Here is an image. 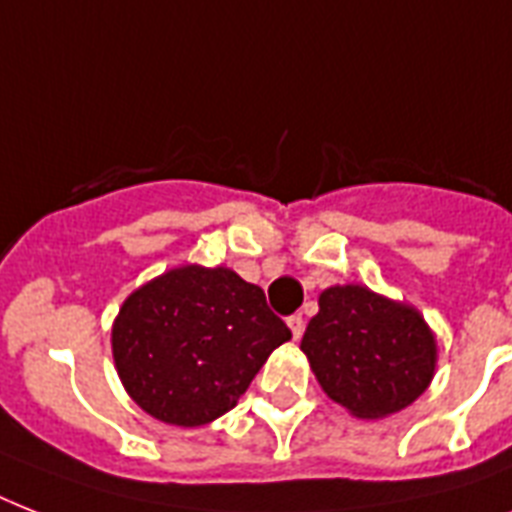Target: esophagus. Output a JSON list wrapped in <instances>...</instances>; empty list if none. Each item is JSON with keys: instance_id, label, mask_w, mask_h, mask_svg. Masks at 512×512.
Listing matches in <instances>:
<instances>
[{"instance_id": "esophagus-1", "label": "esophagus", "mask_w": 512, "mask_h": 512, "mask_svg": "<svg viewBox=\"0 0 512 512\" xmlns=\"http://www.w3.org/2000/svg\"><path fill=\"white\" fill-rule=\"evenodd\" d=\"M287 327H289V332H292V337H295V340H300V337H303V332H305L303 316H300V313H295V316H289Z\"/></svg>"}]
</instances>
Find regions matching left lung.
Wrapping results in <instances>:
<instances>
[{"label":"left lung","instance_id":"1","mask_svg":"<svg viewBox=\"0 0 512 512\" xmlns=\"http://www.w3.org/2000/svg\"><path fill=\"white\" fill-rule=\"evenodd\" d=\"M300 350L324 393L358 420H382L417 401L438 361L422 313L361 284L321 292Z\"/></svg>","mask_w":512,"mask_h":512}]
</instances>
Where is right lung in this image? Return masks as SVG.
<instances>
[{"instance_id":"add662e5","label":"right lung","mask_w":512,"mask_h":512,"mask_svg":"<svg viewBox=\"0 0 512 512\" xmlns=\"http://www.w3.org/2000/svg\"><path fill=\"white\" fill-rule=\"evenodd\" d=\"M292 332L236 271L188 263L146 281L119 308L111 350L124 390L154 420L199 428L239 404Z\"/></svg>"}]
</instances>
